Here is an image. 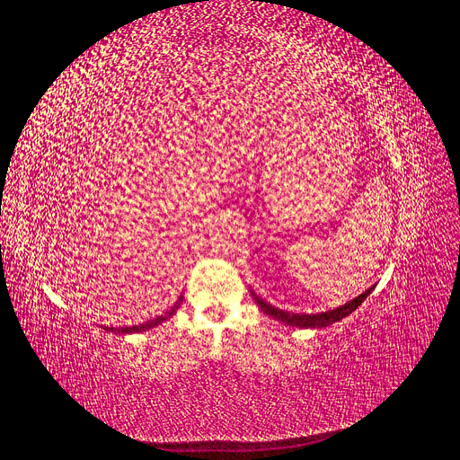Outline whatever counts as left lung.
<instances>
[{"label": "left lung", "mask_w": 460, "mask_h": 460, "mask_svg": "<svg viewBox=\"0 0 460 460\" xmlns=\"http://www.w3.org/2000/svg\"><path fill=\"white\" fill-rule=\"evenodd\" d=\"M371 294V288L369 290H366L362 296H358L356 299L345 303L343 307H337L333 311H326V313H318V314H296V313H288V311H280L277 307H273V305L265 303L263 299H260L256 294L252 292L253 299H256V303L261 307V311L269 316H273L280 322H284V324L288 326H294V328H324V326H330L333 324V322H339L341 318L349 316L352 311H356L362 305V301Z\"/></svg>", "instance_id": "1"}]
</instances>
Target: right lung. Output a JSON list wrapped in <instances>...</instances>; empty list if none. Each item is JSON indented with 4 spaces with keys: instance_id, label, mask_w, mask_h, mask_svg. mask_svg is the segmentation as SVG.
I'll list each match as a JSON object with an SVG mask.
<instances>
[{
    "instance_id": "right-lung-1",
    "label": "right lung",
    "mask_w": 460,
    "mask_h": 460,
    "mask_svg": "<svg viewBox=\"0 0 460 460\" xmlns=\"http://www.w3.org/2000/svg\"><path fill=\"white\" fill-rule=\"evenodd\" d=\"M180 301H181V297L178 299V303H176L174 307L170 309L166 314L157 316V318H153V320H149V322H144V324H140V326H128V328H104V330H106V332H115V333H138V332H146V330H149V328H153V326H159L161 322H164V320H168L170 316H172V314L176 313V309L180 307Z\"/></svg>"
}]
</instances>
